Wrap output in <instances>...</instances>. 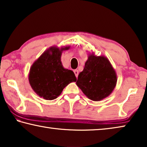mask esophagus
<instances>
[{"mask_svg": "<svg viewBox=\"0 0 147 147\" xmlns=\"http://www.w3.org/2000/svg\"><path fill=\"white\" fill-rule=\"evenodd\" d=\"M74 74H75V76L76 78H78V70H74Z\"/></svg>", "mask_w": 147, "mask_h": 147, "instance_id": "obj_1", "label": "esophagus"}]
</instances>
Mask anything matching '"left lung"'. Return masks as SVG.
<instances>
[{
    "label": "left lung",
    "instance_id": "left-lung-1",
    "mask_svg": "<svg viewBox=\"0 0 147 147\" xmlns=\"http://www.w3.org/2000/svg\"><path fill=\"white\" fill-rule=\"evenodd\" d=\"M117 81L116 72L109 59L92 53L78 74L76 85L90 100L100 101L112 93Z\"/></svg>",
    "mask_w": 147,
    "mask_h": 147
}]
</instances>
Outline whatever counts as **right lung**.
Returning <instances> with one entry per match:
<instances>
[{
  "label": "right lung",
  "instance_id": "obj_1",
  "mask_svg": "<svg viewBox=\"0 0 147 147\" xmlns=\"http://www.w3.org/2000/svg\"><path fill=\"white\" fill-rule=\"evenodd\" d=\"M70 46L60 49L53 46L46 50L32 65L28 74L31 88L38 95L45 100H54L63 89L76 81L73 71L65 69L61 61L62 52Z\"/></svg>",
  "mask_w": 147,
  "mask_h": 147
}]
</instances>
